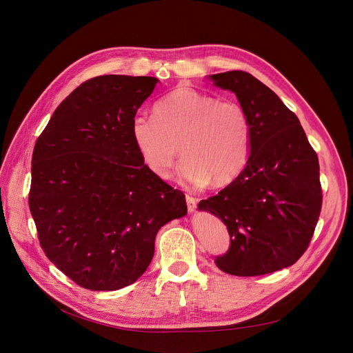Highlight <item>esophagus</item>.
Here are the masks:
<instances>
[{
  "label": "esophagus",
  "instance_id": "1",
  "mask_svg": "<svg viewBox=\"0 0 353 353\" xmlns=\"http://www.w3.org/2000/svg\"><path fill=\"white\" fill-rule=\"evenodd\" d=\"M185 201H187V208L190 212H193L196 208H197V204H199V199L193 197V196H185Z\"/></svg>",
  "mask_w": 353,
  "mask_h": 353
}]
</instances>
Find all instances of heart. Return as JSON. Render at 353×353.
I'll list each match as a JSON object with an SVG mask.
<instances>
[{"label":"heart","instance_id":"heart-1","mask_svg":"<svg viewBox=\"0 0 353 353\" xmlns=\"http://www.w3.org/2000/svg\"><path fill=\"white\" fill-rule=\"evenodd\" d=\"M130 134L146 168L169 179L180 150L179 177L191 187L232 183L246 168L252 128L246 110L193 87L179 85L156 101L153 115L137 114Z\"/></svg>","mask_w":353,"mask_h":353}]
</instances>
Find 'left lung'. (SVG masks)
<instances>
[{
    "mask_svg": "<svg viewBox=\"0 0 353 353\" xmlns=\"http://www.w3.org/2000/svg\"><path fill=\"white\" fill-rule=\"evenodd\" d=\"M235 92L252 128L243 172L200 210L225 223L231 236L215 265L234 276H262L294 265L307 250L323 205L319 165L297 115L268 85L234 70L212 74Z\"/></svg>",
    "mask_w": 353,
    "mask_h": 353,
    "instance_id": "1",
    "label": "left lung"
}]
</instances>
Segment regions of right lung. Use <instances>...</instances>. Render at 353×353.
<instances>
[{"mask_svg":"<svg viewBox=\"0 0 353 353\" xmlns=\"http://www.w3.org/2000/svg\"><path fill=\"white\" fill-rule=\"evenodd\" d=\"M157 79L107 74L60 103L32 154L29 210L48 259L76 284L112 292L148 269L157 231L185 196L143 163L130 128Z\"/></svg>","mask_w":353,"mask_h":353,"instance_id":"right-lung-1","label":"right lung"}]
</instances>
